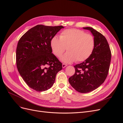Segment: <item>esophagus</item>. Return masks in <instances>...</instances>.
Segmentation results:
<instances>
[{
	"mask_svg": "<svg viewBox=\"0 0 123 123\" xmlns=\"http://www.w3.org/2000/svg\"><path fill=\"white\" fill-rule=\"evenodd\" d=\"M67 66V64H62V68H65Z\"/></svg>",
	"mask_w": 123,
	"mask_h": 123,
	"instance_id": "esophagus-1",
	"label": "esophagus"
}]
</instances>
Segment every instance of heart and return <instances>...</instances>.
Returning a JSON list of instances; mask_svg holds the SVG:
<instances>
[{"label":"heart","mask_w":123,"mask_h":123,"mask_svg":"<svg viewBox=\"0 0 123 123\" xmlns=\"http://www.w3.org/2000/svg\"><path fill=\"white\" fill-rule=\"evenodd\" d=\"M50 46L53 53L60 57L66 50L67 52L61 58L65 62L74 61L81 62L90 56L95 47V39L90 34L76 29H69L63 31L59 36L52 38Z\"/></svg>","instance_id":"b5f03b06"}]
</instances>
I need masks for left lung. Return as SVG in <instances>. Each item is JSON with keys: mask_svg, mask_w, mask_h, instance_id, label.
<instances>
[{"mask_svg": "<svg viewBox=\"0 0 123 123\" xmlns=\"http://www.w3.org/2000/svg\"><path fill=\"white\" fill-rule=\"evenodd\" d=\"M83 29L90 31L95 39V47L90 56L74 66L75 72L69 82L77 91L88 93L93 91L105 80L110 67L111 53L105 36L91 27Z\"/></svg>", "mask_w": 123, "mask_h": 123, "instance_id": "8db88e82", "label": "left lung"}]
</instances>
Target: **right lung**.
<instances>
[{"label":"right lung","mask_w":123,"mask_h":123,"mask_svg":"<svg viewBox=\"0 0 123 123\" xmlns=\"http://www.w3.org/2000/svg\"><path fill=\"white\" fill-rule=\"evenodd\" d=\"M64 27L37 25L18 41L16 65L18 72L29 87L41 92L47 90L55 82L62 63L52 53V38Z\"/></svg>","instance_id":"add662e5"}]
</instances>
